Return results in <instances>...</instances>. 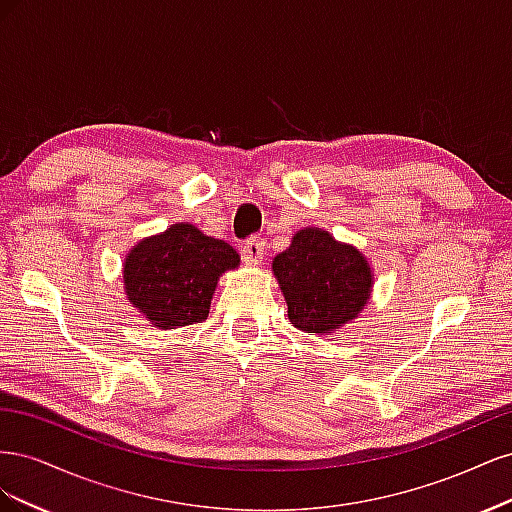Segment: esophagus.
<instances>
[{
    "instance_id": "esophagus-1",
    "label": "esophagus",
    "mask_w": 512,
    "mask_h": 512,
    "mask_svg": "<svg viewBox=\"0 0 512 512\" xmlns=\"http://www.w3.org/2000/svg\"><path fill=\"white\" fill-rule=\"evenodd\" d=\"M241 254H243V260L247 262V265L256 267L258 262L262 260V254H265V243H262V239L254 237V239H250V241L243 245Z\"/></svg>"
}]
</instances>
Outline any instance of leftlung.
Listing matches in <instances>:
<instances>
[{
  "instance_id": "8db88e82",
  "label": "left lung",
  "mask_w": 512,
  "mask_h": 512,
  "mask_svg": "<svg viewBox=\"0 0 512 512\" xmlns=\"http://www.w3.org/2000/svg\"><path fill=\"white\" fill-rule=\"evenodd\" d=\"M273 275L292 327L318 335L359 316L374 284L367 258L322 228L299 230L288 250L273 258Z\"/></svg>"
}]
</instances>
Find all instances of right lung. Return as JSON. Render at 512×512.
I'll return each mask as SVG.
<instances>
[{
  "instance_id": "add662e5",
  "label": "right lung",
  "mask_w": 512,
  "mask_h": 512,
  "mask_svg": "<svg viewBox=\"0 0 512 512\" xmlns=\"http://www.w3.org/2000/svg\"><path fill=\"white\" fill-rule=\"evenodd\" d=\"M239 262L235 247L181 222L132 247L123 260V286L153 327L177 329L209 316L220 275Z\"/></svg>"
}]
</instances>
